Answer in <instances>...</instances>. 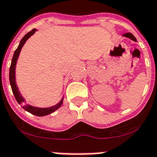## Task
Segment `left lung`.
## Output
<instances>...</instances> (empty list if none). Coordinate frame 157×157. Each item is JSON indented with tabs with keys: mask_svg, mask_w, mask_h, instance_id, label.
<instances>
[{
	"mask_svg": "<svg viewBox=\"0 0 157 157\" xmlns=\"http://www.w3.org/2000/svg\"><path fill=\"white\" fill-rule=\"evenodd\" d=\"M124 36H126V37L129 38V39H131V40H134V41H137L136 38L134 37V35H133V34H132V33H125V34H124Z\"/></svg>",
	"mask_w": 157,
	"mask_h": 157,
	"instance_id": "8db88e82",
	"label": "left lung"
}]
</instances>
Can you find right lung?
I'll use <instances>...</instances> for the list:
<instances>
[{"mask_svg":"<svg viewBox=\"0 0 157 157\" xmlns=\"http://www.w3.org/2000/svg\"><path fill=\"white\" fill-rule=\"evenodd\" d=\"M36 29H33V30L28 33L24 36L23 37V39L21 40L19 45H18V48L16 49V50L13 53V59H12V61H11V65L10 67V82L11 89H12V91H13V94L14 97H15V99L17 100L19 104L23 103L25 99L22 97V95L19 93V90H18V87H17V85L15 83V67H16V63H17V60H18V55H19V53L21 51V49L23 46V45L25 44L26 40H28V38L30 37L31 36L33 35L36 32ZM63 97L61 99V101L59 102V103H57L56 105H54L53 107H46V108H40V107H33V106H30L28 104L23 105V108L24 110H26L27 112H30L32 114L35 115V116H37V117H43V116H46V115H49L50 113L54 112V111H56L58 108L61 107V105L63 104Z\"/></svg>","mask_w":157,"mask_h":157,"instance_id":"right-lung-1","label":"right lung"}]
</instances>
